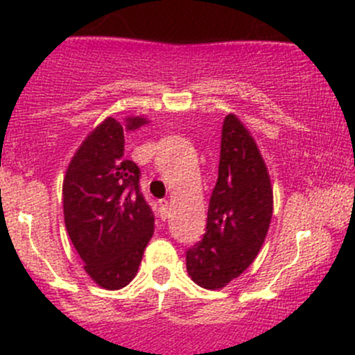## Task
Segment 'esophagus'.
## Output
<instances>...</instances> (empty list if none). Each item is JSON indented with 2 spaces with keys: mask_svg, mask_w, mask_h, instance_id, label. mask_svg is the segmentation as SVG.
<instances>
[{
  "mask_svg": "<svg viewBox=\"0 0 355 355\" xmlns=\"http://www.w3.org/2000/svg\"><path fill=\"white\" fill-rule=\"evenodd\" d=\"M169 207H171L169 200H160L159 202V211H160V218H162V220H166L167 215H169Z\"/></svg>",
  "mask_w": 355,
  "mask_h": 355,
  "instance_id": "34e87169",
  "label": "esophagus"
}]
</instances>
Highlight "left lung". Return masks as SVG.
Wrapping results in <instances>:
<instances>
[{
  "mask_svg": "<svg viewBox=\"0 0 355 355\" xmlns=\"http://www.w3.org/2000/svg\"><path fill=\"white\" fill-rule=\"evenodd\" d=\"M272 214L268 167L251 131L231 112L222 126L218 179L208 205L207 232L186 253L193 282L218 291L237 279L258 257Z\"/></svg>",
  "mask_w": 355,
  "mask_h": 355,
  "instance_id": "8db88e82",
  "label": "left lung"
}]
</instances>
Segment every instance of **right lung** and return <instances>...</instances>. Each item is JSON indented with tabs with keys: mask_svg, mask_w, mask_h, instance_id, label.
<instances>
[{
	"mask_svg": "<svg viewBox=\"0 0 355 355\" xmlns=\"http://www.w3.org/2000/svg\"><path fill=\"white\" fill-rule=\"evenodd\" d=\"M148 118H105L85 137L63 179L64 225L83 270L98 287L118 291L137 277L153 236V214L140 193V169L124 159V132Z\"/></svg>",
	"mask_w": 355,
	"mask_h": 355,
	"instance_id": "add662e5",
	"label": "right lung"
}]
</instances>
